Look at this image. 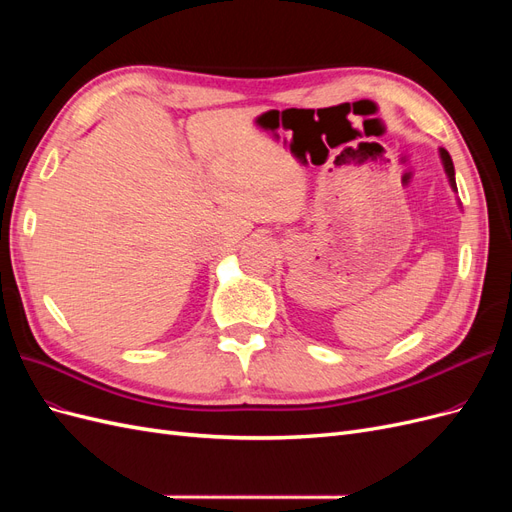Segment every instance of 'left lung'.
Listing matches in <instances>:
<instances>
[{
	"mask_svg": "<svg viewBox=\"0 0 512 512\" xmlns=\"http://www.w3.org/2000/svg\"><path fill=\"white\" fill-rule=\"evenodd\" d=\"M440 156H442V162H444V168H446V175H448V181H451L453 190H457V183H455V168H453V160L451 156H448L446 149H440Z\"/></svg>",
	"mask_w": 512,
	"mask_h": 512,
	"instance_id": "obj_1",
	"label": "left lung"
}]
</instances>
